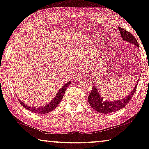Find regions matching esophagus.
<instances>
[{
    "label": "esophagus",
    "mask_w": 149,
    "mask_h": 149,
    "mask_svg": "<svg viewBox=\"0 0 149 149\" xmlns=\"http://www.w3.org/2000/svg\"><path fill=\"white\" fill-rule=\"evenodd\" d=\"M85 78V76L83 73H80V74L78 75V76H77L76 77V80H84V78Z\"/></svg>",
    "instance_id": "esophagus-1"
}]
</instances>
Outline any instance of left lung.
I'll use <instances>...</instances> for the list:
<instances>
[{"label": "left lung", "instance_id": "8db88e82", "mask_svg": "<svg viewBox=\"0 0 149 149\" xmlns=\"http://www.w3.org/2000/svg\"><path fill=\"white\" fill-rule=\"evenodd\" d=\"M118 29H119L120 35H121L122 38L124 41L133 43V44L138 47V43L137 42L136 39L130 32H128L127 30L122 29L120 27H118ZM137 86H138V83H136V85L133 88V90L125 97L118 101L110 102V101L103 99L102 97L99 93L95 85H94V83H93V88L91 90L90 95L88 97V103L91 105V106L97 112L103 113V114H108V113L116 112V111H118L124 108L130 102L131 99L133 97L135 91L136 90Z\"/></svg>", "mask_w": 149, "mask_h": 149}]
</instances>
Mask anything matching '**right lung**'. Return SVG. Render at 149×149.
<instances>
[{
	"mask_svg": "<svg viewBox=\"0 0 149 149\" xmlns=\"http://www.w3.org/2000/svg\"><path fill=\"white\" fill-rule=\"evenodd\" d=\"M69 84H71V82H68L67 84H65L64 86H62L59 91L57 93L56 97L53 99V100L49 103L48 104L45 105V106H41V107H37V108H33V107H30L28 106L27 104H24L22 102L19 100V102L20 104L22 105L23 107H24L25 108H26L27 110L31 111L32 112L37 113V114H46L51 111H52L54 109H55L58 106L59 103L61 102V101L62 100V99L64 96L65 90L66 88L69 86Z\"/></svg>",
	"mask_w": 149,
	"mask_h": 149,
	"instance_id": "1",
	"label": "right lung"
}]
</instances>
